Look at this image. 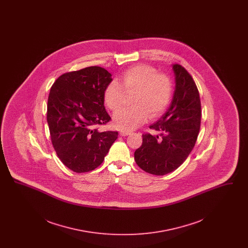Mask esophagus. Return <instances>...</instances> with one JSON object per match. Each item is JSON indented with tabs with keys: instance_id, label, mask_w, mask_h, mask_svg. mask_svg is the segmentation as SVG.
<instances>
[{
	"instance_id": "obj_1",
	"label": "esophagus",
	"mask_w": 248,
	"mask_h": 248,
	"mask_svg": "<svg viewBox=\"0 0 248 248\" xmlns=\"http://www.w3.org/2000/svg\"><path fill=\"white\" fill-rule=\"evenodd\" d=\"M131 133H132V132L129 131V130H121V131H120V135H121V136H123V137L128 136V135H130Z\"/></svg>"
}]
</instances>
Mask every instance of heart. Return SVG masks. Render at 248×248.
I'll list each match as a JSON object with an SVG mask.
<instances>
[{"instance_id": "obj_1", "label": "heart", "mask_w": 248, "mask_h": 248, "mask_svg": "<svg viewBox=\"0 0 248 248\" xmlns=\"http://www.w3.org/2000/svg\"><path fill=\"white\" fill-rule=\"evenodd\" d=\"M173 83L168 75L158 73L156 68L138 64L124 71L121 83L111 81L104 90L106 106L116 110L124 103L126 94L132 95L133 106L123 108L113 115V123L120 129H134L146 122L148 116H161L169 105Z\"/></svg>"}]
</instances>
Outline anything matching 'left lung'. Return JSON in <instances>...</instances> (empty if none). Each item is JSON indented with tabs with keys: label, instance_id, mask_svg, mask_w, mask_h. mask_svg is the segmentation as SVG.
<instances>
[{
	"label": "left lung",
	"instance_id": "left-lung-1",
	"mask_svg": "<svg viewBox=\"0 0 248 248\" xmlns=\"http://www.w3.org/2000/svg\"><path fill=\"white\" fill-rule=\"evenodd\" d=\"M176 89L161 120L150 126L160 136L144 133L135 161L147 173L163 176L176 170L192 151L201 126L200 94L188 71L175 64Z\"/></svg>",
	"mask_w": 248,
	"mask_h": 248
}]
</instances>
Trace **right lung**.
<instances>
[{
  "instance_id": "1",
  "label": "right lung",
  "mask_w": 248,
  "mask_h": 248,
  "mask_svg": "<svg viewBox=\"0 0 248 248\" xmlns=\"http://www.w3.org/2000/svg\"><path fill=\"white\" fill-rule=\"evenodd\" d=\"M108 71L91 66L63 73L53 83L47 101L51 142L60 161L73 172L85 173L102 164L118 138L117 131H99L111 118L104 107Z\"/></svg>"
}]
</instances>
